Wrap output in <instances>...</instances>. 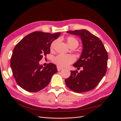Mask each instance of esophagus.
Here are the masks:
<instances>
[{
	"mask_svg": "<svg viewBox=\"0 0 121 121\" xmlns=\"http://www.w3.org/2000/svg\"><path fill=\"white\" fill-rule=\"evenodd\" d=\"M57 71H60L61 70V69H63V68H61V67H60V66H58V65H57Z\"/></svg>",
	"mask_w": 121,
	"mask_h": 121,
	"instance_id": "1",
	"label": "esophagus"
}]
</instances>
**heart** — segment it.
<instances>
[{
    "mask_svg": "<svg viewBox=\"0 0 121 121\" xmlns=\"http://www.w3.org/2000/svg\"><path fill=\"white\" fill-rule=\"evenodd\" d=\"M67 44L69 48L77 47L79 45L78 40L73 36H68L65 38ZM57 43V40H54L51 43L50 49L51 51H53ZM74 56L72 55L69 54H58L53 58V62L60 67H67L75 61Z\"/></svg>",
    "mask_w": 121,
    "mask_h": 121,
    "instance_id": "b5f03b06",
    "label": "heart"
}]
</instances>
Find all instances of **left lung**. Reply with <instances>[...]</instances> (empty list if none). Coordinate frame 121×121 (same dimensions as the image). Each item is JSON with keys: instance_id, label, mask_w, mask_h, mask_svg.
Returning a JSON list of instances; mask_svg holds the SVG:
<instances>
[{"instance_id": "1", "label": "left lung", "mask_w": 121, "mask_h": 121, "mask_svg": "<svg viewBox=\"0 0 121 121\" xmlns=\"http://www.w3.org/2000/svg\"><path fill=\"white\" fill-rule=\"evenodd\" d=\"M80 37L83 49L79 60L73 66L83 70L71 71V75L65 80L69 89L77 93L93 89L105 75L108 67V54L102 41L86 30L68 31Z\"/></svg>"}]
</instances>
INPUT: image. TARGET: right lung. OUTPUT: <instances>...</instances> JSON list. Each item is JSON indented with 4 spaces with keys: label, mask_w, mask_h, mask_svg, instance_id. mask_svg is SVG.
<instances>
[{
    "label": "right lung",
    "mask_w": 121,
    "mask_h": 121,
    "mask_svg": "<svg viewBox=\"0 0 121 121\" xmlns=\"http://www.w3.org/2000/svg\"><path fill=\"white\" fill-rule=\"evenodd\" d=\"M60 34L35 31L26 36L16 45L10 67L16 82L24 90L31 92L42 90L57 72L54 64L49 63L43 67L39 61L50 53L51 43Z\"/></svg>",
    "instance_id": "right-lung-1"
}]
</instances>
